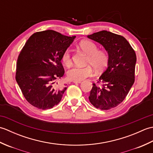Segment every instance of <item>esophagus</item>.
I'll return each mask as SVG.
<instances>
[{
  "label": "esophagus",
  "instance_id": "esophagus-1",
  "mask_svg": "<svg viewBox=\"0 0 153 153\" xmlns=\"http://www.w3.org/2000/svg\"><path fill=\"white\" fill-rule=\"evenodd\" d=\"M73 83H81V82H76V81H73Z\"/></svg>",
  "mask_w": 153,
  "mask_h": 153
}]
</instances>
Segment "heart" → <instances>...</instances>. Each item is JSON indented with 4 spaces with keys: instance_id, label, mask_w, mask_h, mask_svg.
Segmentation results:
<instances>
[{
    "instance_id": "b5f03b06",
    "label": "heart",
    "mask_w": 153,
    "mask_h": 153,
    "mask_svg": "<svg viewBox=\"0 0 153 153\" xmlns=\"http://www.w3.org/2000/svg\"><path fill=\"white\" fill-rule=\"evenodd\" d=\"M82 50L88 55L87 64H91L97 71H100L108 64V56L105 51L98 50L97 45L89 40L82 41L79 43ZM71 49L67 48L62 55V61L66 66L71 64ZM93 71L91 66L81 68L74 66L68 71L67 77L71 81L82 82L88 77L91 76Z\"/></svg>"
}]
</instances>
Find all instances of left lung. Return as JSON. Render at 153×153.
<instances>
[{"mask_svg": "<svg viewBox=\"0 0 153 153\" xmlns=\"http://www.w3.org/2000/svg\"><path fill=\"white\" fill-rule=\"evenodd\" d=\"M87 37L101 45L108 56V66L99 78L102 85L93 84L89 100L97 108H114L126 98L134 83L135 53L124 37L110 31H100Z\"/></svg>", "mask_w": 153, "mask_h": 153, "instance_id": "obj_1", "label": "left lung"}]
</instances>
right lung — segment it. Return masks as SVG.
<instances>
[{"label":"right lung","mask_w":153,"mask_h":153,"mask_svg":"<svg viewBox=\"0 0 153 153\" xmlns=\"http://www.w3.org/2000/svg\"><path fill=\"white\" fill-rule=\"evenodd\" d=\"M75 38L47 30L35 33L26 41L17 60L16 79L31 105L46 110L60 102L67 89L57 82L64 74L62 55Z\"/></svg>","instance_id":"1"}]
</instances>
